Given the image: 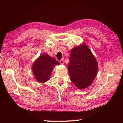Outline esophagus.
<instances>
[{
    "label": "esophagus",
    "instance_id": "1",
    "mask_svg": "<svg viewBox=\"0 0 123 123\" xmlns=\"http://www.w3.org/2000/svg\"><path fill=\"white\" fill-rule=\"evenodd\" d=\"M60 63H61V64H63L64 63V59H62L60 61Z\"/></svg>",
    "mask_w": 123,
    "mask_h": 123
}]
</instances>
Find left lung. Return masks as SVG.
Listing matches in <instances>:
<instances>
[{
	"instance_id": "8db88e82",
	"label": "left lung",
	"mask_w": 123,
	"mask_h": 123,
	"mask_svg": "<svg viewBox=\"0 0 123 123\" xmlns=\"http://www.w3.org/2000/svg\"><path fill=\"white\" fill-rule=\"evenodd\" d=\"M69 60L68 69L72 82L80 89L90 86L96 76L98 63L89 48L82 44L73 48Z\"/></svg>"
}]
</instances>
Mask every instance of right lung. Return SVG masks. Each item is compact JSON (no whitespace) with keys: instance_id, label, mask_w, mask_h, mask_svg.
<instances>
[{"instance_id":"add662e5","label":"right lung","mask_w":123,"mask_h":123,"mask_svg":"<svg viewBox=\"0 0 123 123\" xmlns=\"http://www.w3.org/2000/svg\"><path fill=\"white\" fill-rule=\"evenodd\" d=\"M60 63L56 60L44 54L35 61L32 66L34 76L38 82L43 83L49 79L53 67Z\"/></svg>"}]
</instances>
